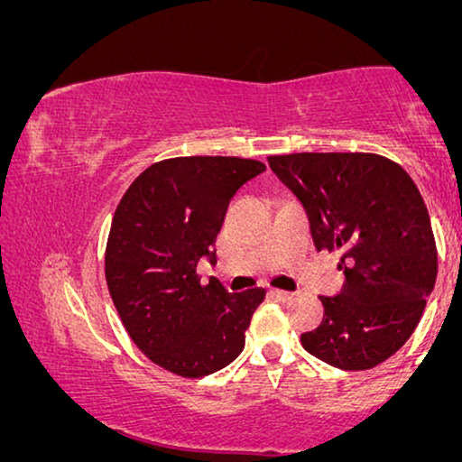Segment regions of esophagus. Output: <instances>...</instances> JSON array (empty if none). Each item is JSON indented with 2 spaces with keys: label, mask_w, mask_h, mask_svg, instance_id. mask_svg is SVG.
<instances>
[{
  "label": "esophagus",
  "mask_w": 462,
  "mask_h": 462,
  "mask_svg": "<svg viewBox=\"0 0 462 462\" xmlns=\"http://www.w3.org/2000/svg\"><path fill=\"white\" fill-rule=\"evenodd\" d=\"M270 293L272 297H276L278 301H291V299L295 297V293H291V291H281V289H272Z\"/></svg>",
  "instance_id": "obj_1"
}]
</instances>
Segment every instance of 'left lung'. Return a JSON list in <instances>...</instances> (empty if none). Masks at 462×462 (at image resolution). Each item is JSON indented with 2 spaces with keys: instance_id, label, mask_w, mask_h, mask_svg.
Here are the masks:
<instances>
[{
  "instance_id": "1",
  "label": "left lung",
  "mask_w": 462,
  "mask_h": 462,
  "mask_svg": "<svg viewBox=\"0 0 462 462\" xmlns=\"http://www.w3.org/2000/svg\"><path fill=\"white\" fill-rule=\"evenodd\" d=\"M301 200L318 251H341L346 284L320 297V327L301 346L341 370H368L398 352L423 316L438 276L425 200L395 161L373 152L268 157Z\"/></svg>"
}]
</instances>
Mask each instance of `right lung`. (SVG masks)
Here are the masks:
<instances>
[{"label": "right lung", "instance_id": "1", "mask_svg": "<svg viewBox=\"0 0 462 462\" xmlns=\"http://www.w3.org/2000/svg\"><path fill=\"white\" fill-rule=\"evenodd\" d=\"M265 169L240 157H175L132 181L110 224L104 274L127 335L169 373L199 379L228 366L265 289L228 293L200 282L197 263H216V238L230 199Z\"/></svg>", "mask_w": 462, "mask_h": 462}]
</instances>
